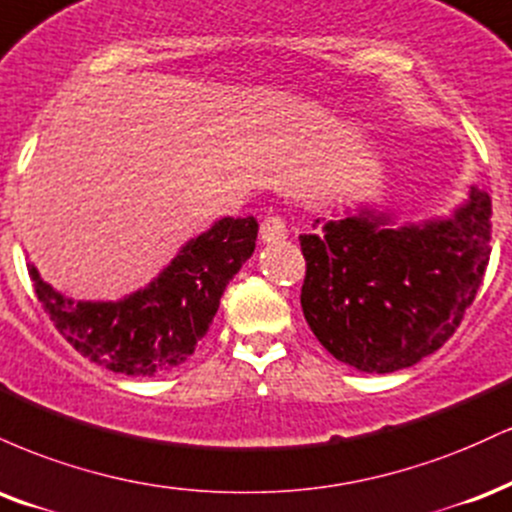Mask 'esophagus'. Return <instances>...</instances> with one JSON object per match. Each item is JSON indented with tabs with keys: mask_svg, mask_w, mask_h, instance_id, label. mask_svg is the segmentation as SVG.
<instances>
[{
	"mask_svg": "<svg viewBox=\"0 0 512 512\" xmlns=\"http://www.w3.org/2000/svg\"><path fill=\"white\" fill-rule=\"evenodd\" d=\"M287 237V225L285 220L278 218V215H268V218L261 220V239L266 244H278Z\"/></svg>",
	"mask_w": 512,
	"mask_h": 512,
	"instance_id": "34e87169",
	"label": "esophagus"
}]
</instances>
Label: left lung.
<instances>
[{
  "instance_id": "1",
  "label": "left lung",
  "mask_w": 512,
  "mask_h": 512,
  "mask_svg": "<svg viewBox=\"0 0 512 512\" xmlns=\"http://www.w3.org/2000/svg\"><path fill=\"white\" fill-rule=\"evenodd\" d=\"M299 242L318 342L354 369L390 374L436 352L472 306L491 256V198L472 189L455 218L398 230L364 210Z\"/></svg>"
}]
</instances>
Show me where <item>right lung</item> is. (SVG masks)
I'll list each match as a JSON object with an SVG mask.
<instances>
[{
	"label": "right lung",
	"instance_id": "obj_1",
	"mask_svg": "<svg viewBox=\"0 0 512 512\" xmlns=\"http://www.w3.org/2000/svg\"><path fill=\"white\" fill-rule=\"evenodd\" d=\"M256 218H222L141 290L122 302H78L54 292L28 266L35 294L54 328L90 362L114 374L153 376L194 354L218 314L227 282L254 254Z\"/></svg>",
	"mask_w": 512,
	"mask_h": 512
}]
</instances>
